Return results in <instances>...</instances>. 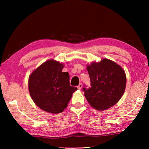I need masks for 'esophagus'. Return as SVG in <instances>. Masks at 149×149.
Listing matches in <instances>:
<instances>
[{
  "instance_id": "34e87169",
  "label": "esophagus",
  "mask_w": 149,
  "mask_h": 149,
  "mask_svg": "<svg viewBox=\"0 0 149 149\" xmlns=\"http://www.w3.org/2000/svg\"><path fill=\"white\" fill-rule=\"evenodd\" d=\"M82 86H83V84H81V83H80V84H79V85L77 86V89H81L82 88Z\"/></svg>"
}]
</instances>
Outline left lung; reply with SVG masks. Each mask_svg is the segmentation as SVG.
Wrapping results in <instances>:
<instances>
[{"instance_id":"left-lung-1","label":"left lung","mask_w":149,"mask_h":149,"mask_svg":"<svg viewBox=\"0 0 149 149\" xmlns=\"http://www.w3.org/2000/svg\"><path fill=\"white\" fill-rule=\"evenodd\" d=\"M91 81L89 89L84 87L85 97L95 109L105 110L116 104L126 86L124 70L116 63L104 58L87 65Z\"/></svg>"}]
</instances>
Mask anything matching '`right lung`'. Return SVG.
<instances>
[{
	"label": "right lung",
	"instance_id": "obj_1",
	"mask_svg": "<svg viewBox=\"0 0 149 149\" xmlns=\"http://www.w3.org/2000/svg\"><path fill=\"white\" fill-rule=\"evenodd\" d=\"M64 65L49 60L29 75V94L37 107L45 112L58 114L67 107L77 87L70 86V75L62 72Z\"/></svg>",
	"mask_w": 149,
	"mask_h": 149
}]
</instances>
